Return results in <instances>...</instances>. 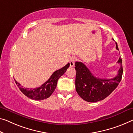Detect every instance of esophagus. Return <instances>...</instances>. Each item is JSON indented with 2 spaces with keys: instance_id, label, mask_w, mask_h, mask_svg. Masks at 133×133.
<instances>
[{
  "instance_id": "34e87169",
  "label": "esophagus",
  "mask_w": 133,
  "mask_h": 133,
  "mask_svg": "<svg viewBox=\"0 0 133 133\" xmlns=\"http://www.w3.org/2000/svg\"><path fill=\"white\" fill-rule=\"evenodd\" d=\"M77 61V59L75 58H72L69 61V65H70V66L72 67L74 66L75 65V62H76Z\"/></svg>"
}]
</instances>
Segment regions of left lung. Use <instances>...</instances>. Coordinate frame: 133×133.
<instances>
[{"label":"left lung","instance_id":"left-lung-1","mask_svg":"<svg viewBox=\"0 0 133 133\" xmlns=\"http://www.w3.org/2000/svg\"><path fill=\"white\" fill-rule=\"evenodd\" d=\"M115 43L116 49L119 50L117 43ZM118 63L121 65L118 75L112 79H102L94 76L83 63L75 62V89L79 96L89 102L101 101L108 97L117 87L121 80L123 69L121 58H119Z\"/></svg>","mask_w":133,"mask_h":133}]
</instances>
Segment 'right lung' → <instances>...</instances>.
<instances>
[{"label":"right lung","mask_w":133,"mask_h":133,"mask_svg":"<svg viewBox=\"0 0 133 133\" xmlns=\"http://www.w3.org/2000/svg\"><path fill=\"white\" fill-rule=\"evenodd\" d=\"M69 66V63L66 64L63 68H61L52 74L50 78L46 82L42 84L40 87L35 88V89H28V88H24L21 86L19 83H18L15 79V81L18 87H19L21 92L30 99L36 101H42L50 97L51 95L54 93L56 89L57 83L58 79L64 74L66 69Z\"/></svg>","instance_id":"obj_1"}]
</instances>
